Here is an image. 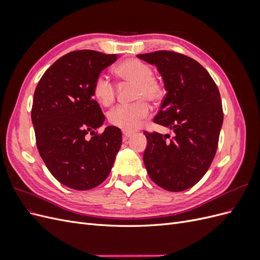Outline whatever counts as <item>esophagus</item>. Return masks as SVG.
<instances>
[{
    "instance_id": "esophagus-1",
    "label": "esophagus",
    "mask_w": 260,
    "mask_h": 260,
    "mask_svg": "<svg viewBox=\"0 0 260 260\" xmlns=\"http://www.w3.org/2000/svg\"><path fill=\"white\" fill-rule=\"evenodd\" d=\"M122 135H123L124 139H129V138L133 137V135H135V133L131 132V131H128V130H123L122 131Z\"/></svg>"
}]
</instances>
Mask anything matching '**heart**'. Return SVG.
<instances>
[{
	"instance_id": "obj_1",
	"label": "heart",
	"mask_w": 260,
	"mask_h": 260,
	"mask_svg": "<svg viewBox=\"0 0 260 260\" xmlns=\"http://www.w3.org/2000/svg\"><path fill=\"white\" fill-rule=\"evenodd\" d=\"M117 76L125 82L135 84L133 98L138 100L133 104H122L108 112V121L123 130L138 129L142 120L149 114V106L145 100L159 101L164 95L161 82L153 76V67L147 62L131 58L120 62L115 68ZM94 98L104 106L111 105L116 95V85L106 74H100L93 84Z\"/></svg>"
}]
</instances>
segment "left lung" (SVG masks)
Masks as SVG:
<instances>
[{
	"label": "left lung",
	"instance_id": "8db88e82",
	"mask_svg": "<svg viewBox=\"0 0 260 260\" xmlns=\"http://www.w3.org/2000/svg\"><path fill=\"white\" fill-rule=\"evenodd\" d=\"M162 78L165 96L154 122L175 137L144 132L143 161L154 182L170 192L195 185L214 159L223 122L222 104L215 81L200 62L170 51L139 54Z\"/></svg>",
	"mask_w": 260,
	"mask_h": 260
}]
</instances>
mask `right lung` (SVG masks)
<instances>
[{
	"label": "right lung",
	"mask_w": 260,
	"mask_h": 260,
	"mask_svg": "<svg viewBox=\"0 0 260 260\" xmlns=\"http://www.w3.org/2000/svg\"><path fill=\"white\" fill-rule=\"evenodd\" d=\"M117 58L92 50L70 52L46 70L35 91L31 120L38 151L53 177L74 190L103 182L121 146L119 128L95 133L105 116L93 100L96 77Z\"/></svg>",
	"instance_id": "add662e5"
}]
</instances>
